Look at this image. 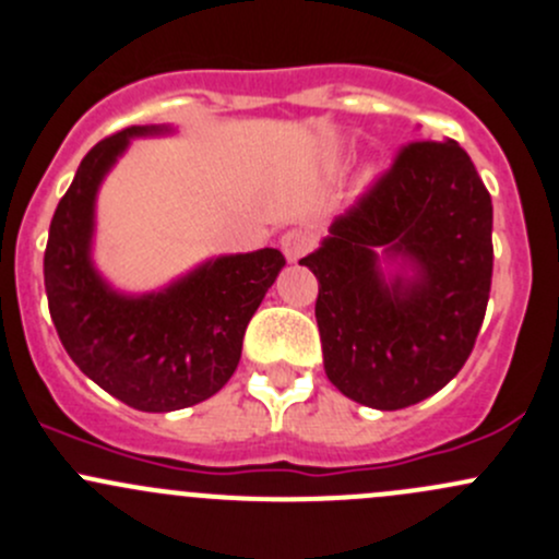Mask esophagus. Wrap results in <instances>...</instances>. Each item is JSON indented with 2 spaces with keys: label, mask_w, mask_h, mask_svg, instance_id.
Returning a JSON list of instances; mask_svg holds the SVG:
<instances>
[{
  "label": "esophagus",
  "mask_w": 559,
  "mask_h": 559,
  "mask_svg": "<svg viewBox=\"0 0 559 559\" xmlns=\"http://www.w3.org/2000/svg\"><path fill=\"white\" fill-rule=\"evenodd\" d=\"M310 249H313V235L308 230H289L281 238V251L289 262L302 260Z\"/></svg>",
  "instance_id": "obj_1"
}]
</instances>
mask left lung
Wrapping results in <instances>:
<instances>
[{
	"mask_svg": "<svg viewBox=\"0 0 559 559\" xmlns=\"http://www.w3.org/2000/svg\"><path fill=\"white\" fill-rule=\"evenodd\" d=\"M299 264L319 278L324 369L374 409L444 388L472 356L492 281V203L457 141H409ZM416 278L385 282L377 251Z\"/></svg>",
	"mask_w": 559,
	"mask_h": 559,
	"instance_id": "8db88e82",
	"label": "left lung"
}]
</instances>
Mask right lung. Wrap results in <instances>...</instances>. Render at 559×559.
Wrapping results in <instances>:
<instances>
[{"label": "right lung", "mask_w": 559, "mask_h": 559, "mask_svg": "<svg viewBox=\"0 0 559 559\" xmlns=\"http://www.w3.org/2000/svg\"><path fill=\"white\" fill-rule=\"evenodd\" d=\"M160 131L122 128L82 157L45 249L47 308L63 348L93 383L141 413L192 407L233 378L246 326L286 264L278 249L219 257L144 297L117 295L98 278L91 264L98 185L128 139Z\"/></svg>", "instance_id": "add662e5"}]
</instances>
